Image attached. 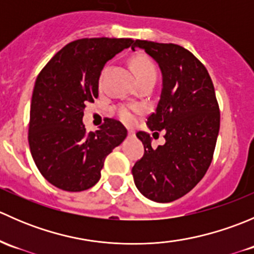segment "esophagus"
I'll list each match as a JSON object with an SVG mask.
<instances>
[{
	"instance_id": "obj_1",
	"label": "esophagus",
	"mask_w": 254,
	"mask_h": 254,
	"mask_svg": "<svg viewBox=\"0 0 254 254\" xmlns=\"http://www.w3.org/2000/svg\"><path fill=\"white\" fill-rule=\"evenodd\" d=\"M127 134H129V136H134L135 131L134 130H127Z\"/></svg>"
}]
</instances>
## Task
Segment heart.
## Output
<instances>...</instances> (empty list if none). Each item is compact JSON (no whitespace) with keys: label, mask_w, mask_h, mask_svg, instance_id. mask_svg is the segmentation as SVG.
Instances as JSON below:
<instances>
[{"label":"heart","mask_w":254,"mask_h":254,"mask_svg":"<svg viewBox=\"0 0 254 254\" xmlns=\"http://www.w3.org/2000/svg\"><path fill=\"white\" fill-rule=\"evenodd\" d=\"M131 67L135 76H136L137 82L141 81L143 78L156 77V67L155 65H153L152 61H151V59L147 58V56H135L131 60ZM107 70H108V66H106V67L102 70L101 77H103V75L106 73ZM140 112H141V107L140 106H122L118 108V115H119L120 119L124 123H127V124H131L135 120V115Z\"/></svg>","instance_id":"obj_1"}]
</instances>
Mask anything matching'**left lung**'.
Returning <instances> with one entry per match:
<instances>
[{
	"instance_id": "left-lung-1",
	"label": "left lung",
	"mask_w": 254,
	"mask_h": 254,
	"mask_svg": "<svg viewBox=\"0 0 254 254\" xmlns=\"http://www.w3.org/2000/svg\"><path fill=\"white\" fill-rule=\"evenodd\" d=\"M155 59L162 72V89L147 125L163 131L166 143L152 148L147 132L136 136L145 152L132 167L140 193L157 203H170L190 191L205 176L220 129V109L206 67L181 45L135 40Z\"/></svg>"
}]
</instances>
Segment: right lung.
I'll return each mask as SVG.
<instances>
[{"instance_id": "obj_1", "label": "right lung", "mask_w": 254, "mask_h": 254, "mask_svg": "<svg viewBox=\"0 0 254 254\" xmlns=\"http://www.w3.org/2000/svg\"><path fill=\"white\" fill-rule=\"evenodd\" d=\"M134 43L127 38H83L51 58L35 81L30 104V153L38 170L56 188L82 191L101 178L104 160L127 131L106 118L87 132L84 108L98 98L101 71L108 60Z\"/></svg>"}]
</instances>
